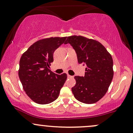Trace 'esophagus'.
I'll list each match as a JSON object with an SVG mask.
<instances>
[{
  "mask_svg": "<svg viewBox=\"0 0 133 133\" xmlns=\"http://www.w3.org/2000/svg\"><path fill=\"white\" fill-rule=\"evenodd\" d=\"M68 78H71V77H72V76H70V75L68 74Z\"/></svg>",
  "mask_w": 133,
  "mask_h": 133,
  "instance_id": "1",
  "label": "esophagus"
}]
</instances>
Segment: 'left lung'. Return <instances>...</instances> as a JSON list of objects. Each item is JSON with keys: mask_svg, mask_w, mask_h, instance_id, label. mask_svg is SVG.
Segmentation results:
<instances>
[{"mask_svg": "<svg viewBox=\"0 0 133 133\" xmlns=\"http://www.w3.org/2000/svg\"><path fill=\"white\" fill-rule=\"evenodd\" d=\"M76 51L78 62L86 65L84 77L75 76L76 83L72 88L74 97L79 102L92 104L105 95L113 77V59L98 41L82 36H68Z\"/></svg>", "mask_w": 133, "mask_h": 133, "instance_id": "1", "label": "left lung"}]
</instances>
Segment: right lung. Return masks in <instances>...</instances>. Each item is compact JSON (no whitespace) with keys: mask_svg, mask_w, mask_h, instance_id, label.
<instances>
[{"mask_svg":"<svg viewBox=\"0 0 133 133\" xmlns=\"http://www.w3.org/2000/svg\"><path fill=\"white\" fill-rule=\"evenodd\" d=\"M67 37H51L33 43L22 54L18 76L26 95L35 103L45 105L58 98L67 79L65 73L58 75L49 69L56 49Z\"/></svg>","mask_w":133,"mask_h":133,"instance_id":"1","label":"right lung"}]
</instances>
